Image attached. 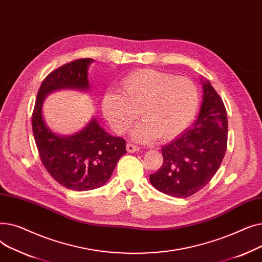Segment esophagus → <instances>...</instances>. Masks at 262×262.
Returning <instances> with one entry per match:
<instances>
[{
	"instance_id": "1",
	"label": "esophagus",
	"mask_w": 262,
	"mask_h": 262,
	"mask_svg": "<svg viewBox=\"0 0 262 262\" xmlns=\"http://www.w3.org/2000/svg\"><path fill=\"white\" fill-rule=\"evenodd\" d=\"M126 149H127L128 153H135V152H138V150L140 149V147L138 145H135L134 143L128 142L126 144Z\"/></svg>"
}]
</instances>
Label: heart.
Returning <instances> with one entry per match:
<instances>
[{
	"label": "heart",
	"instance_id": "b5f03b06",
	"mask_svg": "<svg viewBox=\"0 0 262 262\" xmlns=\"http://www.w3.org/2000/svg\"><path fill=\"white\" fill-rule=\"evenodd\" d=\"M122 94L109 92L102 102L103 114L117 133H126L139 117L143 121L133 132L138 141L158 136L168 140L181 134L193 120L200 96L195 84L187 77L153 69L129 73L121 80Z\"/></svg>",
	"mask_w": 262,
	"mask_h": 262
}]
</instances>
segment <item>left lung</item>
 Wrapping results in <instances>:
<instances>
[{"label":"left lung","mask_w":262,"mask_h":262,"mask_svg":"<svg viewBox=\"0 0 262 262\" xmlns=\"http://www.w3.org/2000/svg\"><path fill=\"white\" fill-rule=\"evenodd\" d=\"M204 98L192 127L161 147L162 166L149 182L162 193L186 199L207 185L221 166L227 148L225 105L209 81L203 82Z\"/></svg>","instance_id":"1"}]
</instances>
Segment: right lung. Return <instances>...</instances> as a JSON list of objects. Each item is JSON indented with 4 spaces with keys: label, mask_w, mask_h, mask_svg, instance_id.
Returning a JSON list of instances; mask_svg holds the SVG:
<instances>
[{
    "label": "right lung",
    "mask_w": 262,
    "mask_h": 262,
    "mask_svg": "<svg viewBox=\"0 0 262 262\" xmlns=\"http://www.w3.org/2000/svg\"><path fill=\"white\" fill-rule=\"evenodd\" d=\"M91 58H79L55 69L42 81L32 115V126L40 160L58 184L74 191L103 186L118 160L126 153V141L107 134L93 119L88 126L70 137L54 135L42 119L46 95L60 88L87 90Z\"/></svg>",
    "instance_id": "right-lung-1"
}]
</instances>
